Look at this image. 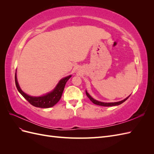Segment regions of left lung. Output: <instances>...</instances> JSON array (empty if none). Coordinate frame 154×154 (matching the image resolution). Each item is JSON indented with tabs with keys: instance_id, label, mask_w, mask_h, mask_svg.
Instances as JSON below:
<instances>
[{
	"instance_id": "left-lung-1",
	"label": "left lung",
	"mask_w": 154,
	"mask_h": 154,
	"mask_svg": "<svg viewBox=\"0 0 154 154\" xmlns=\"http://www.w3.org/2000/svg\"><path fill=\"white\" fill-rule=\"evenodd\" d=\"M86 92V94L87 96V97H88V98L90 99V100L93 103H94L96 105H100V106H116V105H119L120 104L123 103V102H125L126 100H127L128 97H127V98H125V100H122V101H118V102H114V103H104V102H101V101H97L96 100H94V98H92V97L89 95V94L87 92V91H85Z\"/></svg>"
}]
</instances>
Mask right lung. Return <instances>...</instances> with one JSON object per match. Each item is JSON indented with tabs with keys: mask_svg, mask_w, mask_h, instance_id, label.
Listing matches in <instances>:
<instances>
[{
	"mask_svg": "<svg viewBox=\"0 0 154 154\" xmlns=\"http://www.w3.org/2000/svg\"><path fill=\"white\" fill-rule=\"evenodd\" d=\"M71 77V75H70L67 77H65L64 78H62L59 82L57 85L54 88L53 91L48 93L47 94L38 97L31 96L29 95H27L22 91L19 85H18L16 72L15 76V80L17 90L30 104L34 106L39 107V108H49V107H52L55 104H57L60 100V98H61L65 85H66L67 82Z\"/></svg>",
	"mask_w": 154,
	"mask_h": 154,
	"instance_id": "add662e5",
	"label": "right lung"
}]
</instances>
